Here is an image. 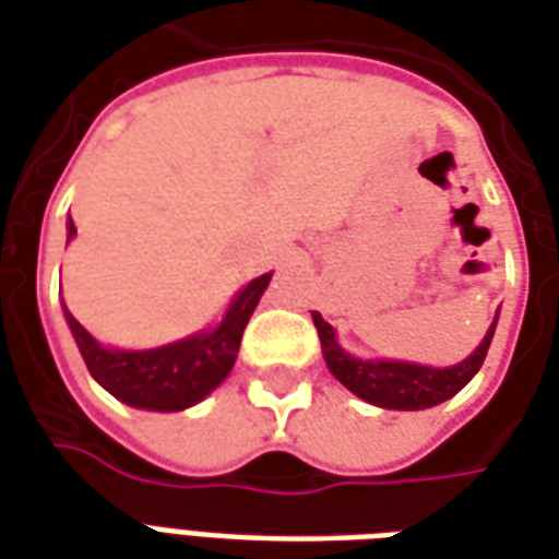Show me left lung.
I'll return each mask as SVG.
<instances>
[{"label":"left lung","mask_w":559,"mask_h":559,"mask_svg":"<svg viewBox=\"0 0 559 559\" xmlns=\"http://www.w3.org/2000/svg\"><path fill=\"white\" fill-rule=\"evenodd\" d=\"M497 319H500V309L495 312V321L488 324L483 342L462 364L426 366L411 364V360H390V357H354L342 348L336 330L321 319V312H312L330 374L342 386H348L357 399L386 411H426L455 396L486 360L488 345L495 340Z\"/></svg>","instance_id":"8db88e82"}]
</instances>
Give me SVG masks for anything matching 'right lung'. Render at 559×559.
Segmentation results:
<instances>
[{
  "mask_svg": "<svg viewBox=\"0 0 559 559\" xmlns=\"http://www.w3.org/2000/svg\"><path fill=\"white\" fill-rule=\"evenodd\" d=\"M76 235L68 219V240ZM271 274L250 280L231 297L229 307L217 324L195 330L185 340L166 342L157 348H116L97 342L88 330L73 319L71 309L64 307V321L73 333V342L83 354L88 372L109 396L124 402L130 408L173 414L199 405L211 396L238 360L240 336L247 321L259 307Z\"/></svg>",
  "mask_w": 559,
  "mask_h": 559,
  "instance_id": "obj_1",
  "label": "right lung"
}]
</instances>
